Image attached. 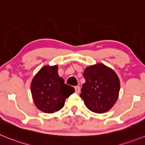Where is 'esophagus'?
<instances>
[{"instance_id":"34e87169","label":"esophagus","mask_w":145,"mask_h":145,"mask_svg":"<svg viewBox=\"0 0 145 145\" xmlns=\"http://www.w3.org/2000/svg\"><path fill=\"white\" fill-rule=\"evenodd\" d=\"M74 88H75V92L76 94H79V92H80V86H76Z\"/></svg>"}]
</instances>
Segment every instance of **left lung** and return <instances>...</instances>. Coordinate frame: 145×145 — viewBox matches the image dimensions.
I'll list each match as a JSON object with an SVG mask.
<instances>
[{"label": "left lung", "mask_w": 145, "mask_h": 145, "mask_svg": "<svg viewBox=\"0 0 145 145\" xmlns=\"http://www.w3.org/2000/svg\"><path fill=\"white\" fill-rule=\"evenodd\" d=\"M83 76L86 82L82 85L80 97L86 107L98 114L109 111L117 101L120 89L115 72L98 63L87 67Z\"/></svg>", "instance_id": "left-lung-1"}]
</instances>
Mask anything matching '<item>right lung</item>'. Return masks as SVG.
<instances>
[{"mask_svg": "<svg viewBox=\"0 0 145 145\" xmlns=\"http://www.w3.org/2000/svg\"><path fill=\"white\" fill-rule=\"evenodd\" d=\"M31 90L36 107L46 113L60 110L65 99L75 91L59 77L57 66L43 67L33 79Z\"/></svg>", "mask_w": 145, "mask_h": 145, "instance_id": "right-lung-1", "label": "right lung"}]
</instances>
